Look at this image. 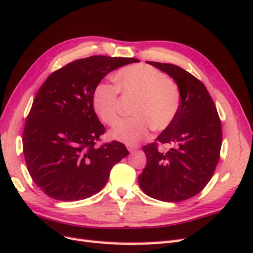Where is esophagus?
Instances as JSON below:
<instances>
[{
  "instance_id": "1",
  "label": "esophagus",
  "mask_w": 253,
  "mask_h": 253,
  "mask_svg": "<svg viewBox=\"0 0 253 253\" xmlns=\"http://www.w3.org/2000/svg\"><path fill=\"white\" fill-rule=\"evenodd\" d=\"M127 148H128V151L129 152H130V153H134L135 151H137L138 150V148H139V146H137V145H128L127 146Z\"/></svg>"
}]
</instances>
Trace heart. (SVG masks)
Wrapping results in <instances>:
<instances>
[{
  "label": "heart",
  "instance_id": "1",
  "mask_svg": "<svg viewBox=\"0 0 253 253\" xmlns=\"http://www.w3.org/2000/svg\"><path fill=\"white\" fill-rule=\"evenodd\" d=\"M115 86L99 83L93 92L92 103L96 115L108 125L119 119L118 89L122 94L137 97L132 107L133 118L122 120L110 134L127 145H137L147 138L151 129L164 130L175 120L179 111L180 90L175 82L150 65L135 64L116 71Z\"/></svg>",
  "mask_w": 253,
  "mask_h": 253
}]
</instances>
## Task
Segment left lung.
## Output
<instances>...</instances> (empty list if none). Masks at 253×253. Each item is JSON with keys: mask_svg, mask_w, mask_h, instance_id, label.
I'll use <instances>...</instances> for the list:
<instances>
[{"mask_svg": "<svg viewBox=\"0 0 253 253\" xmlns=\"http://www.w3.org/2000/svg\"><path fill=\"white\" fill-rule=\"evenodd\" d=\"M147 63L175 81L182 100L175 120L156 138L171 144L170 150L159 152L156 142L143 147L146 167L139 185L148 197L180 202L198 194L215 172L222 143L221 122L209 90L196 77L176 65Z\"/></svg>", "mask_w": 253, "mask_h": 253, "instance_id": "obj_1", "label": "left lung"}]
</instances>
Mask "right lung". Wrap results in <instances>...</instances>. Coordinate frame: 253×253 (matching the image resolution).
<instances>
[{
    "instance_id": "right-lung-1",
    "label": "right lung",
    "mask_w": 253,
    "mask_h": 253,
    "mask_svg": "<svg viewBox=\"0 0 253 253\" xmlns=\"http://www.w3.org/2000/svg\"><path fill=\"white\" fill-rule=\"evenodd\" d=\"M137 62L89 56L54 71L41 86L24 126L23 155L32 179L50 198L70 202L98 193L129 154L118 141L95 146L105 127L92 96L109 73Z\"/></svg>"
}]
</instances>
